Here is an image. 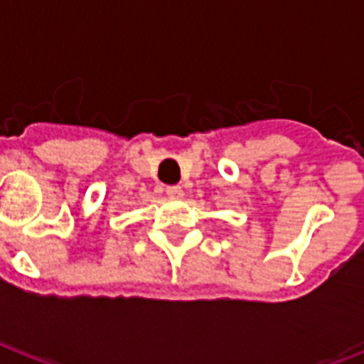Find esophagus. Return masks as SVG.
<instances>
[{
    "label": "esophagus",
    "instance_id": "34e87169",
    "mask_svg": "<svg viewBox=\"0 0 364 364\" xmlns=\"http://www.w3.org/2000/svg\"><path fill=\"white\" fill-rule=\"evenodd\" d=\"M166 195L171 198H177L183 195V189L181 185H167L166 187Z\"/></svg>",
    "mask_w": 364,
    "mask_h": 364
}]
</instances>
